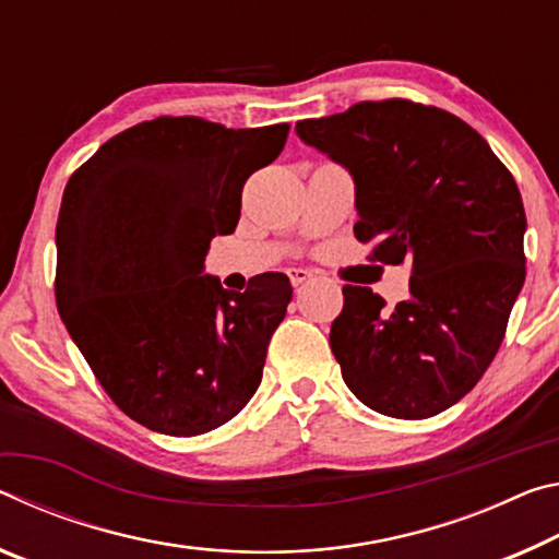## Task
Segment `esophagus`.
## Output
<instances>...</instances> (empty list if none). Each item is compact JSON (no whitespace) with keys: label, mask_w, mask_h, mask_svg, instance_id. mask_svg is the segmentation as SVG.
Listing matches in <instances>:
<instances>
[{"label":"esophagus","mask_w":559,"mask_h":559,"mask_svg":"<svg viewBox=\"0 0 559 559\" xmlns=\"http://www.w3.org/2000/svg\"><path fill=\"white\" fill-rule=\"evenodd\" d=\"M287 274H289V282H292V285H295V287L305 285V282H307L309 277H312V272L305 270V267H289Z\"/></svg>","instance_id":"1"}]
</instances>
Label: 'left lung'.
Wrapping results in <instances>:
<instances>
[{
	"label": "left lung",
	"mask_w": 559,
	"mask_h": 559,
	"mask_svg": "<svg viewBox=\"0 0 559 559\" xmlns=\"http://www.w3.org/2000/svg\"><path fill=\"white\" fill-rule=\"evenodd\" d=\"M349 173L354 235L373 258L414 262L408 299L386 309L346 285L329 344L364 406L428 418L468 393L498 354L525 282L523 198L488 141L459 116L404 98L364 100L295 126Z\"/></svg>",
	"instance_id": "obj_1"
}]
</instances>
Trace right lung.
Returning <instances> with one entry per match:
<instances>
[{
  "label": "right lung",
  "instance_id": "add662e5",
  "mask_svg": "<svg viewBox=\"0 0 559 559\" xmlns=\"http://www.w3.org/2000/svg\"><path fill=\"white\" fill-rule=\"evenodd\" d=\"M287 133L163 116L114 135L67 182L59 314L114 404L151 431H213L260 386L289 277L264 272L233 292L205 274V254Z\"/></svg>",
  "mask_w": 559,
  "mask_h": 559
}]
</instances>
